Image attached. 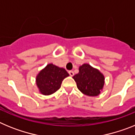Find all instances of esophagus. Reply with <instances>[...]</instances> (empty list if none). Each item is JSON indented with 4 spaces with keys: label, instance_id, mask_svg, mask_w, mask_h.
Masks as SVG:
<instances>
[{
    "label": "esophagus",
    "instance_id": "34e87169",
    "mask_svg": "<svg viewBox=\"0 0 135 135\" xmlns=\"http://www.w3.org/2000/svg\"><path fill=\"white\" fill-rule=\"evenodd\" d=\"M68 73H69V74H70L71 76H73L74 75V71H71V70H70V71H68Z\"/></svg>",
    "mask_w": 135,
    "mask_h": 135
}]
</instances>
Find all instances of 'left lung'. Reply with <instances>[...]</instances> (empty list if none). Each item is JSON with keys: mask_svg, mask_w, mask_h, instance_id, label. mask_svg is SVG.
<instances>
[{"mask_svg": "<svg viewBox=\"0 0 135 135\" xmlns=\"http://www.w3.org/2000/svg\"><path fill=\"white\" fill-rule=\"evenodd\" d=\"M72 78L77 84L78 90L87 96H98L105 84V76L98 69L89 64L79 67V72Z\"/></svg>", "mask_w": 135, "mask_h": 135, "instance_id": "1", "label": "left lung"}]
</instances>
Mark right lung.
Returning a JSON list of instances; mask_svg holds the SVG:
<instances>
[{
	"label": "right lung",
	"mask_w": 135,
	"mask_h": 135,
	"mask_svg": "<svg viewBox=\"0 0 135 135\" xmlns=\"http://www.w3.org/2000/svg\"><path fill=\"white\" fill-rule=\"evenodd\" d=\"M68 76L69 74L63 68L53 64H47L36 77L39 93L43 95H52L60 89L62 81Z\"/></svg>",
	"instance_id": "obj_1"
}]
</instances>
